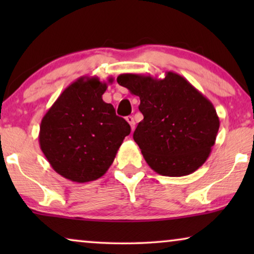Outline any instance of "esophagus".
<instances>
[{
    "instance_id": "obj_1",
    "label": "esophagus",
    "mask_w": 254,
    "mask_h": 254,
    "mask_svg": "<svg viewBox=\"0 0 254 254\" xmlns=\"http://www.w3.org/2000/svg\"><path fill=\"white\" fill-rule=\"evenodd\" d=\"M126 120H127V123L130 125L131 131H133V130L135 129V121H134V118H133V117H131V116H128V117L126 118Z\"/></svg>"
}]
</instances>
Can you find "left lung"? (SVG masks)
Returning <instances> with one entry per match:
<instances>
[{
    "label": "left lung",
    "instance_id": "8db88e82",
    "mask_svg": "<svg viewBox=\"0 0 254 254\" xmlns=\"http://www.w3.org/2000/svg\"><path fill=\"white\" fill-rule=\"evenodd\" d=\"M117 82L140 97L143 120L133 134L148 165L158 175L183 177L196 171L209 157L220 128L209 99L183 76L166 71L121 74Z\"/></svg>",
    "mask_w": 254,
    "mask_h": 254
}]
</instances>
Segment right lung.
Returning <instances> with one entry per match:
<instances>
[{
    "label": "right lung",
    "mask_w": 254,
    "mask_h": 254,
    "mask_svg": "<svg viewBox=\"0 0 254 254\" xmlns=\"http://www.w3.org/2000/svg\"><path fill=\"white\" fill-rule=\"evenodd\" d=\"M106 89L98 77H79L41 120V151L54 171L71 182L88 183L105 175L130 133L127 121L103 100Z\"/></svg>",
    "instance_id": "obj_1"
}]
</instances>
